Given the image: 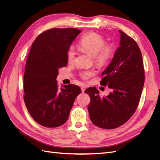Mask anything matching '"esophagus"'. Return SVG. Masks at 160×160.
<instances>
[{"instance_id":"34e87169","label":"esophagus","mask_w":160,"mask_h":160,"mask_svg":"<svg viewBox=\"0 0 160 160\" xmlns=\"http://www.w3.org/2000/svg\"><path fill=\"white\" fill-rule=\"evenodd\" d=\"M86 88H87V86H86V85H81V89L82 92H84V91H85V90L86 89Z\"/></svg>"}]
</instances>
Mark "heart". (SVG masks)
Instances as JSON below:
<instances>
[{"label": "heart", "mask_w": 160, "mask_h": 160, "mask_svg": "<svg viewBox=\"0 0 160 160\" xmlns=\"http://www.w3.org/2000/svg\"><path fill=\"white\" fill-rule=\"evenodd\" d=\"M105 38L98 33L91 32L81 38L79 46L82 50L86 51L93 57L95 63L98 66L105 65L112 58L115 49L112 45L105 44ZM76 52L73 47H70L67 52V57L69 62L75 61ZM94 74L92 70L84 71L81 72L83 79H88Z\"/></svg>", "instance_id": "heart-1"}]
</instances>
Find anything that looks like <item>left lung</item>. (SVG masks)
I'll return each instance as SVG.
<instances>
[{
  "label": "left lung",
  "instance_id": "left-lung-1",
  "mask_svg": "<svg viewBox=\"0 0 160 160\" xmlns=\"http://www.w3.org/2000/svg\"><path fill=\"white\" fill-rule=\"evenodd\" d=\"M120 33L119 47L112 60L102 72L100 83L111 89L109 95L101 98L95 88H89L91 101L88 111L91 121L103 129H115L122 125L135 113L144 84V69L141 51L132 38Z\"/></svg>",
  "mask_w": 160,
  "mask_h": 160
}]
</instances>
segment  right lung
<instances>
[{"instance_id":"obj_1","label":"right lung","mask_w":160,"mask_h":160,"mask_svg":"<svg viewBox=\"0 0 160 160\" xmlns=\"http://www.w3.org/2000/svg\"><path fill=\"white\" fill-rule=\"evenodd\" d=\"M82 31L52 28L38 36L31 46L24 75V101L33 119L47 128H57L69 118L81 90L75 85L59 89V69L67 66V52Z\"/></svg>"}]
</instances>
